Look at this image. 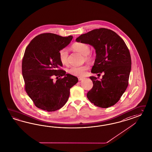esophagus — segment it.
<instances>
[{
    "label": "esophagus",
    "mask_w": 152,
    "mask_h": 152,
    "mask_svg": "<svg viewBox=\"0 0 152 152\" xmlns=\"http://www.w3.org/2000/svg\"><path fill=\"white\" fill-rule=\"evenodd\" d=\"M78 79L79 81H82L83 79H85V78L84 77H78Z\"/></svg>",
    "instance_id": "esophagus-1"
}]
</instances>
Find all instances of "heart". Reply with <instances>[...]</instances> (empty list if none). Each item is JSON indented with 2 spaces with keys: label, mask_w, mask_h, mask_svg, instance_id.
Returning a JSON list of instances; mask_svg holds the SVG:
<instances>
[{
  "label": "heart",
  "mask_w": 152,
  "mask_h": 152,
  "mask_svg": "<svg viewBox=\"0 0 152 152\" xmlns=\"http://www.w3.org/2000/svg\"><path fill=\"white\" fill-rule=\"evenodd\" d=\"M72 48L74 51H77L84 56L85 59L86 61H90L92 59V56L90 54V48L87 44L82 42L75 43L72 46ZM58 56L62 64L66 65L68 64L69 52L66 48L61 49L59 51ZM88 69V67L86 65L82 66H73L69 69V72L75 76L83 77L86 75Z\"/></svg>",
  "instance_id": "1"
}]
</instances>
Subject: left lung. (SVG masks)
<instances>
[{"label": "left lung", "instance_id": "1", "mask_svg": "<svg viewBox=\"0 0 152 152\" xmlns=\"http://www.w3.org/2000/svg\"><path fill=\"white\" fill-rule=\"evenodd\" d=\"M76 42L93 46L96 59L91 72H104L102 78L90 76L93 87L87 94L95 105L107 108L119 101L128 86L132 61L123 39L115 32L101 28L81 34Z\"/></svg>", "mask_w": 152, "mask_h": 152}]
</instances>
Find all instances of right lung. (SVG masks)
Returning <instances> with one entry per match:
<instances>
[{
    "mask_svg": "<svg viewBox=\"0 0 152 152\" xmlns=\"http://www.w3.org/2000/svg\"><path fill=\"white\" fill-rule=\"evenodd\" d=\"M72 38L43 33L34 37L26 49L22 65L25 90L34 105L43 110L54 111L64 106L70 88L78 82L77 77L60 69L62 64L59 51ZM54 76L58 79L56 82Z\"/></svg>",
    "mask_w": 152,
    "mask_h": 152,
    "instance_id": "obj_1",
    "label": "right lung"
}]
</instances>
